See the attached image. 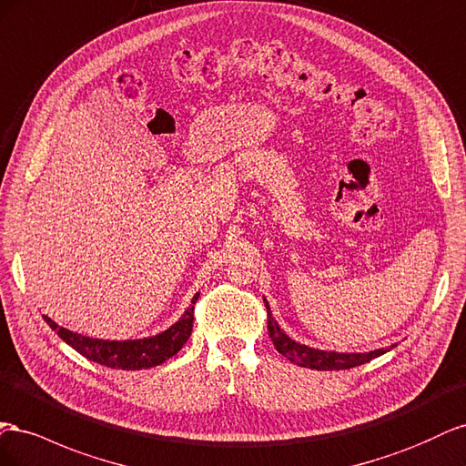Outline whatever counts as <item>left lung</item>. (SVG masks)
Masks as SVG:
<instances>
[{
    "mask_svg": "<svg viewBox=\"0 0 466 466\" xmlns=\"http://www.w3.org/2000/svg\"><path fill=\"white\" fill-rule=\"evenodd\" d=\"M265 307H268L269 338L275 345V350L281 355H285L290 363H297L300 367H309L316 370H341V369L363 365L370 361V359L384 353V350H377L370 353H334V351H318V350L307 348V345L292 341L287 334H283L281 328H279L277 322L273 320L268 302H265Z\"/></svg>",
    "mask_w": 466,
    "mask_h": 466,
    "instance_id": "left-lung-1",
    "label": "left lung"
}]
</instances>
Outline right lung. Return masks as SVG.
Segmentation results:
<instances>
[{"label":"right lung","instance_id":"add662e5","mask_svg":"<svg viewBox=\"0 0 466 466\" xmlns=\"http://www.w3.org/2000/svg\"><path fill=\"white\" fill-rule=\"evenodd\" d=\"M198 297H193L191 309L185 310L181 320L177 324L166 329L164 334L148 338V339H137V341H105V339H91L86 336H77L74 331L60 328L56 322H52L48 316H45L46 324L56 331V334L68 343L76 351L87 357L89 361H96L99 365L111 367V369H150L159 363L167 361L174 357L183 343L189 339L193 329V310Z\"/></svg>","mask_w":466,"mask_h":466}]
</instances>
